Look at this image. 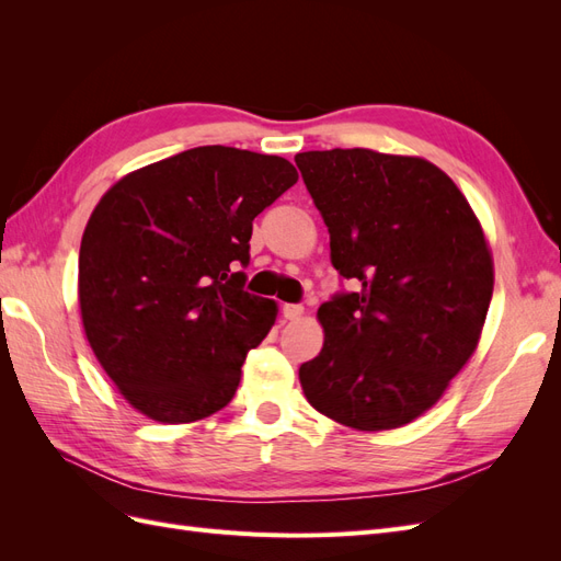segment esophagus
I'll return each mask as SVG.
<instances>
[{
    "label": "esophagus",
    "mask_w": 561,
    "mask_h": 561,
    "mask_svg": "<svg viewBox=\"0 0 561 561\" xmlns=\"http://www.w3.org/2000/svg\"><path fill=\"white\" fill-rule=\"evenodd\" d=\"M283 316H285L287 320H297V318L304 316V307H299V304H285V307H283Z\"/></svg>",
    "instance_id": "esophagus-1"
}]
</instances>
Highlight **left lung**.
Here are the masks:
<instances>
[{"label": "left lung", "mask_w": 561, "mask_h": 561, "mask_svg": "<svg viewBox=\"0 0 561 561\" xmlns=\"http://www.w3.org/2000/svg\"><path fill=\"white\" fill-rule=\"evenodd\" d=\"M295 163L334 268L360 283L318 309L325 342L299 367L304 396L342 426L400 428L445 396L480 344L494 293L484 229L421 157L353 147L301 151Z\"/></svg>", "instance_id": "obj_1"}]
</instances>
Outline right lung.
Returning a JSON list of instances; mask_svg holds the SVG:
<instances>
[{"instance_id": "1", "label": "right lung", "mask_w": 561, "mask_h": 561, "mask_svg": "<svg viewBox=\"0 0 561 561\" xmlns=\"http://www.w3.org/2000/svg\"><path fill=\"white\" fill-rule=\"evenodd\" d=\"M299 180L283 157L196 147L124 175L79 250V311L126 402L159 423L222 410L278 304L243 290L252 219Z\"/></svg>"}]
</instances>
